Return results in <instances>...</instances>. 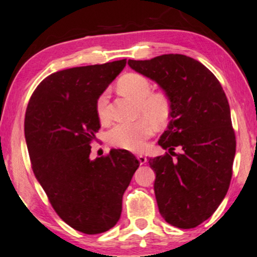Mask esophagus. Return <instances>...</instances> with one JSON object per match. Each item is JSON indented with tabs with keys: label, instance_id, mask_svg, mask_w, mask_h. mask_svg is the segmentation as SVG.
I'll return each instance as SVG.
<instances>
[{
	"label": "esophagus",
	"instance_id": "obj_1",
	"mask_svg": "<svg viewBox=\"0 0 257 257\" xmlns=\"http://www.w3.org/2000/svg\"><path fill=\"white\" fill-rule=\"evenodd\" d=\"M137 159H138L139 163H141L142 165H143V164H145V163L148 162V158H146L144 155H138V156H137Z\"/></svg>",
	"mask_w": 257,
	"mask_h": 257
}]
</instances>
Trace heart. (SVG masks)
Wrapping results in <instances>:
<instances>
[{"label": "heart", "mask_w": 257, "mask_h": 257, "mask_svg": "<svg viewBox=\"0 0 257 257\" xmlns=\"http://www.w3.org/2000/svg\"><path fill=\"white\" fill-rule=\"evenodd\" d=\"M118 89L122 94L137 100V114L144 115L131 122H119L109 130L108 138L113 145L130 150L142 151L146 139L153 133V125H166L171 115V101L163 92H151V84L145 76L128 73L118 81ZM107 95L101 94L96 100V114L100 120L106 119Z\"/></svg>", "instance_id": "obj_1"}]
</instances>
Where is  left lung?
Listing matches in <instances>:
<instances>
[{
    "label": "left lung",
    "mask_w": 257,
    "mask_h": 257,
    "mask_svg": "<svg viewBox=\"0 0 257 257\" xmlns=\"http://www.w3.org/2000/svg\"><path fill=\"white\" fill-rule=\"evenodd\" d=\"M127 63L171 101V120L158 141L168 152L149 158L159 212L173 226L195 228L214 214L230 185L236 141L228 99L217 78L186 55Z\"/></svg>",
    "instance_id": "8db88e82"
}]
</instances>
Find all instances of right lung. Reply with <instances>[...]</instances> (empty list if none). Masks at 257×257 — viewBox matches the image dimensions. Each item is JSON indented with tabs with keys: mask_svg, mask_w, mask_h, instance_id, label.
I'll use <instances>...</instances> for the list:
<instances>
[{
	"mask_svg": "<svg viewBox=\"0 0 257 257\" xmlns=\"http://www.w3.org/2000/svg\"><path fill=\"white\" fill-rule=\"evenodd\" d=\"M126 66V59L53 73L33 93L25 118L32 168L62 221L95 235L121 215L122 195L139 162L127 150L89 158L100 128L96 100Z\"/></svg>",
	"mask_w": 257,
	"mask_h": 257,
	"instance_id": "1",
	"label": "right lung"
}]
</instances>
